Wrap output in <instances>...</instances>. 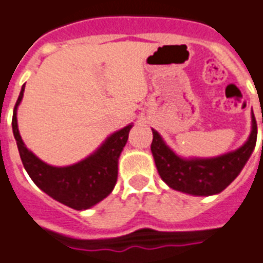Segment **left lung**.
I'll return each instance as SVG.
<instances>
[{
	"instance_id": "left-lung-1",
	"label": "left lung",
	"mask_w": 263,
	"mask_h": 263,
	"mask_svg": "<svg viewBox=\"0 0 263 263\" xmlns=\"http://www.w3.org/2000/svg\"><path fill=\"white\" fill-rule=\"evenodd\" d=\"M152 135L151 151L160 178L176 191L209 196L223 191L239 175L255 148L257 121L254 114H251V132L248 142L235 151L217 158H180L155 129H152Z\"/></svg>"
}]
</instances>
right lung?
I'll list each match as a JSON object with an SVG mask.
<instances>
[{"label":"right lung","instance_id":"obj_1","mask_svg":"<svg viewBox=\"0 0 263 263\" xmlns=\"http://www.w3.org/2000/svg\"><path fill=\"white\" fill-rule=\"evenodd\" d=\"M24 90L25 84L14 105L12 128L20 156L30 179L53 199L74 210H87L98 204L112 193L116 184L119 156L127 143L132 124L114 132L92 155L81 162L65 167L46 164L26 148L18 132L17 108L23 100Z\"/></svg>","mask_w":263,"mask_h":263}]
</instances>
